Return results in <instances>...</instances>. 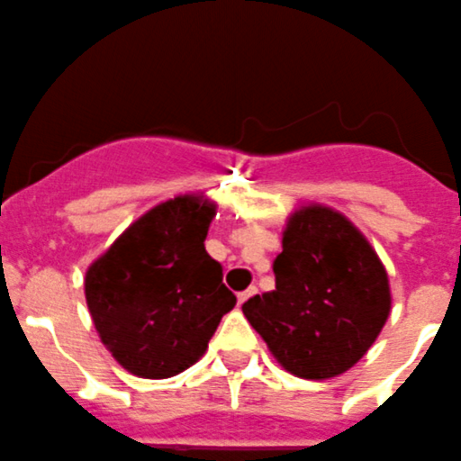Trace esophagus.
Here are the masks:
<instances>
[{"instance_id":"1","label":"esophagus","mask_w":461,"mask_h":461,"mask_svg":"<svg viewBox=\"0 0 461 461\" xmlns=\"http://www.w3.org/2000/svg\"><path fill=\"white\" fill-rule=\"evenodd\" d=\"M256 292H258L256 287H249L247 292H240V294H238V305H244V303H247V301L251 299V296H253V294H256Z\"/></svg>"}]
</instances>
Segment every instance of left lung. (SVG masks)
<instances>
[{
	"label": "left lung",
	"instance_id": "left-lung-1",
	"mask_svg": "<svg viewBox=\"0 0 461 461\" xmlns=\"http://www.w3.org/2000/svg\"><path fill=\"white\" fill-rule=\"evenodd\" d=\"M276 289L242 305L244 317L289 374L323 380L348 371L392 308L383 262L357 228L330 208L294 212L274 260Z\"/></svg>",
	"mask_w": 461,
	"mask_h": 461
}]
</instances>
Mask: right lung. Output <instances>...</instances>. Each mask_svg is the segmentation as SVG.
<instances>
[{"label": "right lung", "instance_id": "add662e5", "mask_svg": "<svg viewBox=\"0 0 461 461\" xmlns=\"http://www.w3.org/2000/svg\"><path fill=\"white\" fill-rule=\"evenodd\" d=\"M214 205L176 196L156 205L86 274V301L113 357L140 378H172L208 348L235 294L205 253Z\"/></svg>", "mask_w": 461, "mask_h": 461}]
</instances>
